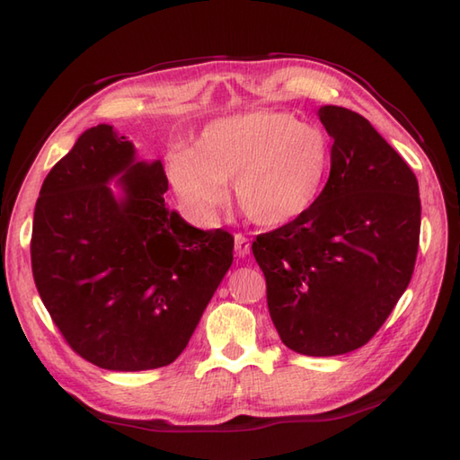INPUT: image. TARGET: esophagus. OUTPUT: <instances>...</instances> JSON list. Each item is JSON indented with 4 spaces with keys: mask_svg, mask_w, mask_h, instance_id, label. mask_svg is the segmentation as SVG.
Wrapping results in <instances>:
<instances>
[{
    "mask_svg": "<svg viewBox=\"0 0 460 460\" xmlns=\"http://www.w3.org/2000/svg\"><path fill=\"white\" fill-rule=\"evenodd\" d=\"M250 240L246 236H242V234H236L234 236V252H236L238 258H246L250 254Z\"/></svg>",
    "mask_w": 460,
    "mask_h": 460,
    "instance_id": "obj_1",
    "label": "esophagus"
}]
</instances>
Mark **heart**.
Wrapping results in <instances>:
<instances>
[{"mask_svg": "<svg viewBox=\"0 0 460 460\" xmlns=\"http://www.w3.org/2000/svg\"><path fill=\"white\" fill-rule=\"evenodd\" d=\"M330 158V140L320 127L299 123L284 111L256 109L212 120L194 151L166 155L164 171L196 222L217 218L234 181L240 210L260 226L278 228L312 208Z\"/></svg>", "mask_w": 460, "mask_h": 460, "instance_id": "b5f03b06", "label": "heart"}]
</instances>
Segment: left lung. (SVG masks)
Wrapping results in <instances>:
<instances>
[{"mask_svg": "<svg viewBox=\"0 0 460 460\" xmlns=\"http://www.w3.org/2000/svg\"><path fill=\"white\" fill-rule=\"evenodd\" d=\"M332 171L305 214L252 243L284 345L312 358L359 349L385 323L415 268L417 176L367 119L317 111Z\"/></svg>", "mask_w": 460, "mask_h": 460, "instance_id": "obj_1", "label": "left lung"}]
</instances>
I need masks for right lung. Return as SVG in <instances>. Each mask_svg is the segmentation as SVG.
Wrapping results in <instances>:
<instances>
[{"instance_id":"obj_1","label":"right lung","mask_w":460,"mask_h":460,"mask_svg":"<svg viewBox=\"0 0 460 460\" xmlns=\"http://www.w3.org/2000/svg\"><path fill=\"white\" fill-rule=\"evenodd\" d=\"M166 190L163 163L138 161L111 125L87 128L43 181L37 292L71 348L101 369L172 363L232 266L230 234L190 226Z\"/></svg>"}]
</instances>
